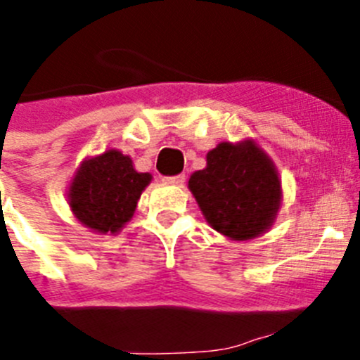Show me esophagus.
<instances>
[{
    "label": "esophagus",
    "instance_id": "34e87169",
    "mask_svg": "<svg viewBox=\"0 0 360 360\" xmlns=\"http://www.w3.org/2000/svg\"><path fill=\"white\" fill-rule=\"evenodd\" d=\"M184 174H179V176H172V177H165V183H169V184H176V186H183L184 184Z\"/></svg>",
    "mask_w": 360,
    "mask_h": 360
}]
</instances>
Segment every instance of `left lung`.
Masks as SVG:
<instances>
[{
	"instance_id": "8db88e82",
	"label": "left lung",
	"mask_w": 360,
	"mask_h": 360,
	"mask_svg": "<svg viewBox=\"0 0 360 360\" xmlns=\"http://www.w3.org/2000/svg\"><path fill=\"white\" fill-rule=\"evenodd\" d=\"M188 188L214 231L234 241L266 233L281 207L282 188L274 161L254 140L221 142Z\"/></svg>"
}]
</instances>
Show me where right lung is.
I'll return each mask as SVG.
<instances>
[{
    "mask_svg": "<svg viewBox=\"0 0 360 360\" xmlns=\"http://www.w3.org/2000/svg\"><path fill=\"white\" fill-rule=\"evenodd\" d=\"M153 176L136 172L129 156L104 150L79 165L69 186V206L83 226L99 234H117L133 218Z\"/></svg>",
    "mask_w": 360,
    "mask_h": 360,
    "instance_id": "right-lung-1",
    "label": "right lung"
}]
</instances>
